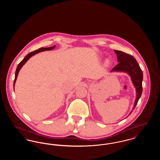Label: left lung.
I'll list each match as a JSON object with an SVG mask.
<instances>
[{"mask_svg": "<svg viewBox=\"0 0 160 160\" xmlns=\"http://www.w3.org/2000/svg\"><path fill=\"white\" fill-rule=\"evenodd\" d=\"M117 55L118 63L111 70L110 72L119 71L125 72L128 74L131 80L136 89V98L132 110L136 106L138 101L142 93L143 72L136 59L131 55L119 50H114ZM132 112L130 113V114Z\"/></svg>", "mask_w": 160, "mask_h": 160, "instance_id": "obj_1", "label": "left lung"}]
</instances>
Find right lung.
Masks as SVG:
<instances>
[{
	"label": "right lung",
	"mask_w": 160,
	"mask_h": 160,
	"mask_svg": "<svg viewBox=\"0 0 160 160\" xmlns=\"http://www.w3.org/2000/svg\"><path fill=\"white\" fill-rule=\"evenodd\" d=\"M55 47H56V46H53V47H48V48H39V49L35 50V51H33V52H31V53L28 54L26 56V57H25V58L23 59V60L20 62V63L18 65V66H17V69H16L15 74V79H14V89L15 82H16L17 78L18 72H19L20 69L22 68V67L25 64V63L29 59V58H31L32 56H33V55L38 53H39V52H44V51H46V50H51L54 48Z\"/></svg>",
	"instance_id": "add662e5"
}]
</instances>
